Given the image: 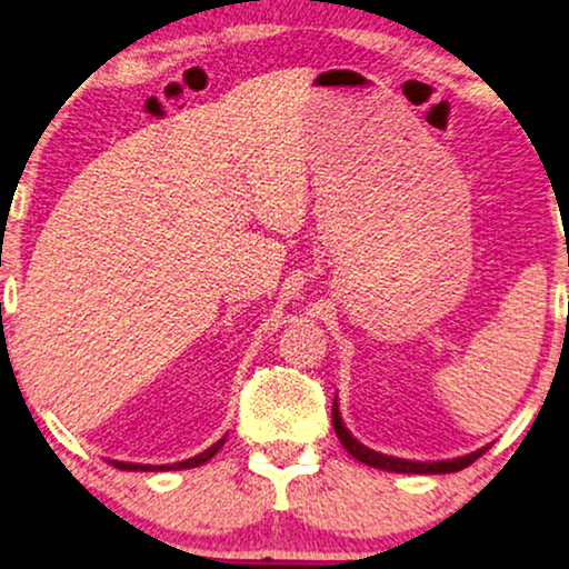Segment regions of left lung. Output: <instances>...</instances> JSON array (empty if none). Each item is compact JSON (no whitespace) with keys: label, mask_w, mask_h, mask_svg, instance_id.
<instances>
[{"label":"left lung","mask_w":569,"mask_h":569,"mask_svg":"<svg viewBox=\"0 0 569 569\" xmlns=\"http://www.w3.org/2000/svg\"><path fill=\"white\" fill-rule=\"evenodd\" d=\"M331 422H333V430H337L341 446L349 450V456H355L357 461L368 463V466H376V469H386V471H399V473H453V471H461L466 466H471L473 461L481 453H487V448H479L473 450L469 456H461V458H450V461H407V458H393V456H383V453H376V450L365 448L362 442H357L352 438V432L347 430L345 422H341L339 417V409L337 403L331 407Z\"/></svg>","instance_id":"left-lung-1"}]
</instances>
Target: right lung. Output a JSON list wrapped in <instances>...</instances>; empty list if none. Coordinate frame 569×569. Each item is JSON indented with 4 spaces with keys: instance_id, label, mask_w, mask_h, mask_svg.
<instances>
[{
    "instance_id": "obj_1",
    "label": "right lung",
    "mask_w": 569,
    "mask_h": 569,
    "mask_svg": "<svg viewBox=\"0 0 569 569\" xmlns=\"http://www.w3.org/2000/svg\"><path fill=\"white\" fill-rule=\"evenodd\" d=\"M222 446H224V438L217 440L214 446H209L204 453L193 456V458H189V461H178V463H170V466H142V463H123V461H111V463L121 471H181V469H193V466L207 463L209 458H212Z\"/></svg>"
}]
</instances>
